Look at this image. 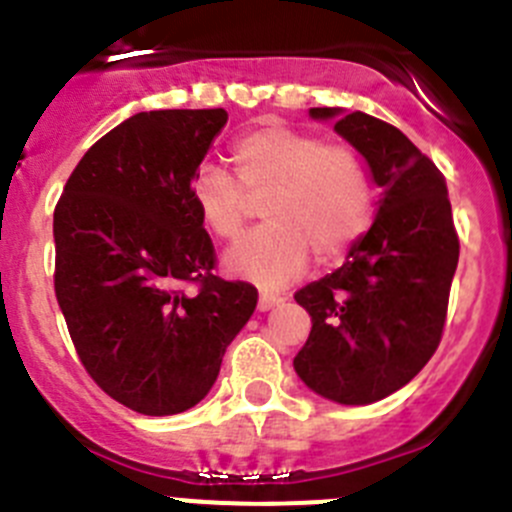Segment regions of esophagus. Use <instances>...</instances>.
Returning <instances> with one entry per match:
<instances>
[{
    "instance_id": "34e87169",
    "label": "esophagus",
    "mask_w": 512,
    "mask_h": 512,
    "mask_svg": "<svg viewBox=\"0 0 512 512\" xmlns=\"http://www.w3.org/2000/svg\"><path fill=\"white\" fill-rule=\"evenodd\" d=\"M283 303V298H278V295L272 293H260V300H257V310L260 313H267L270 308H275V305Z\"/></svg>"
}]
</instances>
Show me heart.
Returning a JSON list of instances; mask_svg holds the SVG:
<instances>
[{"label": "heart", "instance_id": "obj_1", "mask_svg": "<svg viewBox=\"0 0 512 512\" xmlns=\"http://www.w3.org/2000/svg\"><path fill=\"white\" fill-rule=\"evenodd\" d=\"M232 161L240 184L217 166H202L191 179V202L209 232L232 240L247 217L244 194L265 199V227L224 255L234 278L283 288L305 270L310 252L323 265L336 262L369 229L374 186L353 148L265 123L234 141Z\"/></svg>", "mask_w": 512, "mask_h": 512}]
</instances>
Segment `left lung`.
<instances>
[{
  "instance_id": "obj_1",
  "label": "left lung",
  "mask_w": 512,
  "mask_h": 512,
  "mask_svg": "<svg viewBox=\"0 0 512 512\" xmlns=\"http://www.w3.org/2000/svg\"><path fill=\"white\" fill-rule=\"evenodd\" d=\"M308 113L336 123L381 199L343 265L295 293L313 328L293 366L323 399L364 407L407 386L437 351L460 242L444 176L399 128L361 111Z\"/></svg>"
}]
</instances>
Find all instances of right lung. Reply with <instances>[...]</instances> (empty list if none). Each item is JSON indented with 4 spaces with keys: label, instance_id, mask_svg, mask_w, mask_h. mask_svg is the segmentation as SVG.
Listing matches in <instances>:
<instances>
[{
    "label": "right lung",
    "instance_id": "1",
    "mask_svg": "<svg viewBox=\"0 0 512 512\" xmlns=\"http://www.w3.org/2000/svg\"><path fill=\"white\" fill-rule=\"evenodd\" d=\"M227 111L126 118L80 159L55 207V295L95 384L146 417L209 394L257 290L212 272L191 179ZM197 282V294L183 285Z\"/></svg>",
    "mask_w": 512,
    "mask_h": 512
}]
</instances>
